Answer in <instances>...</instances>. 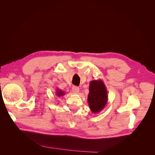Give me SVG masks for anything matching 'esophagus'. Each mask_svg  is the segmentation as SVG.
Instances as JSON below:
<instances>
[{"label":"esophagus","instance_id":"1","mask_svg":"<svg viewBox=\"0 0 155 155\" xmlns=\"http://www.w3.org/2000/svg\"><path fill=\"white\" fill-rule=\"evenodd\" d=\"M72 92L74 94H78L79 92V88L78 87H73Z\"/></svg>","mask_w":155,"mask_h":155}]
</instances>
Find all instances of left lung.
I'll use <instances>...</instances> for the list:
<instances>
[{
    "label": "left lung",
    "mask_w": 155,
    "mask_h": 155,
    "mask_svg": "<svg viewBox=\"0 0 155 155\" xmlns=\"http://www.w3.org/2000/svg\"><path fill=\"white\" fill-rule=\"evenodd\" d=\"M87 101L89 108L94 114L99 113L107 105V90L101 79L92 80L90 82Z\"/></svg>",
    "instance_id": "left-lung-1"
}]
</instances>
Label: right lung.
Here are the masks:
<instances>
[{
	"mask_svg": "<svg viewBox=\"0 0 155 155\" xmlns=\"http://www.w3.org/2000/svg\"><path fill=\"white\" fill-rule=\"evenodd\" d=\"M55 94L57 95L58 97H61L63 96L65 94V92L64 91H62L61 90H60L59 88H56V91H55Z\"/></svg>",
	"mask_w": 155,
	"mask_h": 155,
	"instance_id": "1",
	"label": "right lung"
}]
</instances>
